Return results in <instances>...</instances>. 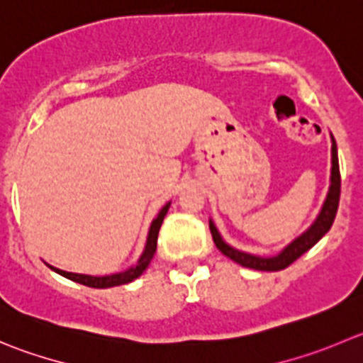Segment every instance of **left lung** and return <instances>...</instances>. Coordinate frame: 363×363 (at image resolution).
Listing matches in <instances>:
<instances>
[{
	"label": "left lung",
	"instance_id": "8db88e82",
	"mask_svg": "<svg viewBox=\"0 0 363 363\" xmlns=\"http://www.w3.org/2000/svg\"><path fill=\"white\" fill-rule=\"evenodd\" d=\"M339 199H340V169H339V157H337V143H335L333 135H331V176H330V189H328L326 199L323 203L319 216L312 223V226L306 231H303L301 235L296 237L291 244L283 247L278 255L274 257H260V255L246 253L237 247L230 246L226 240L220 237L219 230H217L216 223L212 219L210 223V233L216 242L217 250L233 262L240 264L242 267L257 269V271H281V269L289 267L292 262L298 260L303 253L315 246L328 231H330L331 224H333L335 216H337V208H339Z\"/></svg>",
	"mask_w": 363,
	"mask_h": 363
}]
</instances>
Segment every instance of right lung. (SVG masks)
Here are the masks:
<instances>
[{
    "mask_svg": "<svg viewBox=\"0 0 363 363\" xmlns=\"http://www.w3.org/2000/svg\"><path fill=\"white\" fill-rule=\"evenodd\" d=\"M169 206H171V201L165 203L162 206V210L158 212V216L155 217L153 223H151L150 231H147V239H146V246H144L143 255L139 257L135 265L132 267H128L126 271L123 272H116V274H108V276H91V274H78V272H67V271H62V269L53 267V265L46 264L51 271L58 272L60 276L64 278L71 279V281L76 283H82V285H87V287L92 289H108V287H117V285H124V283H130L133 281L135 278H139L144 271L147 269L150 265L151 258H153L155 251H157V239H158V231H160L162 223H164V217L167 213Z\"/></svg>",
    "mask_w": 363,
    "mask_h": 363,
    "instance_id": "right-lung-1",
    "label": "right lung"
}]
</instances>
